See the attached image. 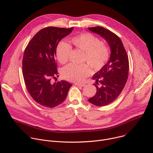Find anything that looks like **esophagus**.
I'll list each match as a JSON object with an SVG mask.
<instances>
[{
  "mask_svg": "<svg viewBox=\"0 0 153 153\" xmlns=\"http://www.w3.org/2000/svg\"><path fill=\"white\" fill-rule=\"evenodd\" d=\"M75 85H77V86H84L85 85V83H74Z\"/></svg>",
  "mask_w": 153,
  "mask_h": 153,
  "instance_id": "obj_1",
  "label": "esophagus"
}]
</instances>
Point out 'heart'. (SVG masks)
<instances>
[{
  "label": "heart",
  "instance_id": "1",
  "mask_svg": "<svg viewBox=\"0 0 153 153\" xmlns=\"http://www.w3.org/2000/svg\"><path fill=\"white\" fill-rule=\"evenodd\" d=\"M71 42L78 49L84 51L83 61L88 62L96 70L102 68L110 57L108 48L96 36L83 33L73 37ZM71 47L65 42H60L56 48V57L62 64L66 63L70 58ZM91 73L90 65L69 64L62 70L64 79L73 82H82Z\"/></svg>",
  "mask_w": 153,
  "mask_h": 153
}]
</instances>
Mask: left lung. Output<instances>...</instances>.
Returning a JSON list of instances; mask_svg holds the SVG:
<instances>
[{"label": "left lung", "mask_w": 153, "mask_h": 153, "mask_svg": "<svg viewBox=\"0 0 153 153\" xmlns=\"http://www.w3.org/2000/svg\"><path fill=\"white\" fill-rule=\"evenodd\" d=\"M88 29L104 38L111 49L108 63L92 77L96 80L93 85L97 91L95 96L88 99L92 104L102 106L112 103L122 91L128 76V57L120 39L116 34L102 27Z\"/></svg>", "instance_id": "obj_1"}]
</instances>
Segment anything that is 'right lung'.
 Returning a JSON list of instances; mask_svg holds the SVG:
<instances>
[{
	"label": "right lung",
	"mask_w": 153,
	"mask_h": 153,
	"mask_svg": "<svg viewBox=\"0 0 153 153\" xmlns=\"http://www.w3.org/2000/svg\"><path fill=\"white\" fill-rule=\"evenodd\" d=\"M70 28L49 27L37 32L27 46L22 60V73L27 90L39 104L54 108L66 99L72 86L61 80L53 83L58 76L56 48L59 41L70 34Z\"/></svg>",
	"instance_id": "right-lung-1"
}]
</instances>
